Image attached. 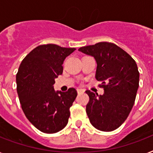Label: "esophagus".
I'll use <instances>...</instances> for the list:
<instances>
[{
	"label": "esophagus",
	"instance_id": "34e87169",
	"mask_svg": "<svg viewBox=\"0 0 153 153\" xmlns=\"http://www.w3.org/2000/svg\"><path fill=\"white\" fill-rule=\"evenodd\" d=\"M77 92H78V94H82L85 92V90L82 89H77Z\"/></svg>",
	"mask_w": 153,
	"mask_h": 153
}]
</instances>
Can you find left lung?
<instances>
[{
	"label": "left lung",
	"instance_id": "1",
	"mask_svg": "<svg viewBox=\"0 0 153 153\" xmlns=\"http://www.w3.org/2000/svg\"><path fill=\"white\" fill-rule=\"evenodd\" d=\"M79 50L95 58V78L101 82L100 87L105 90L100 96L85 91L89 97L86 113L90 123L101 131H112L125 122L134 104L139 86L137 64L126 52L111 42H99Z\"/></svg>",
	"mask_w": 153,
	"mask_h": 153
}]
</instances>
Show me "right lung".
<instances>
[{"label": "right lung", "instance_id": "1", "mask_svg": "<svg viewBox=\"0 0 153 153\" xmlns=\"http://www.w3.org/2000/svg\"><path fill=\"white\" fill-rule=\"evenodd\" d=\"M75 49L42 45L27 54L19 68L16 84L22 109L27 120L43 133L58 132L68 123L76 89L56 92L53 85L63 73L65 58Z\"/></svg>", "mask_w": 153, "mask_h": 153}]
</instances>
